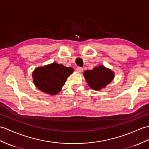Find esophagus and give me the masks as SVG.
<instances>
[{
    "label": "esophagus",
    "instance_id": "1",
    "mask_svg": "<svg viewBox=\"0 0 149 149\" xmlns=\"http://www.w3.org/2000/svg\"><path fill=\"white\" fill-rule=\"evenodd\" d=\"M77 71L78 72H79V73H81V72H82L83 71V68L82 67H77Z\"/></svg>",
    "mask_w": 149,
    "mask_h": 149
}]
</instances>
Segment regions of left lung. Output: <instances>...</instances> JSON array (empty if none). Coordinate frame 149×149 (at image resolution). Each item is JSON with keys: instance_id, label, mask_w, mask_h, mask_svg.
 <instances>
[{"instance_id": "left-lung-1", "label": "left lung", "mask_w": 149, "mask_h": 149, "mask_svg": "<svg viewBox=\"0 0 149 149\" xmlns=\"http://www.w3.org/2000/svg\"><path fill=\"white\" fill-rule=\"evenodd\" d=\"M83 75L88 86L96 91H100L106 88L115 77V74L112 70L102 65L92 70H85Z\"/></svg>"}]
</instances>
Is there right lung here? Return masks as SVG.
Masks as SVG:
<instances>
[{"instance_id": "add662e5", "label": "right lung", "mask_w": 149, "mask_h": 149, "mask_svg": "<svg viewBox=\"0 0 149 149\" xmlns=\"http://www.w3.org/2000/svg\"><path fill=\"white\" fill-rule=\"evenodd\" d=\"M73 72V68L54 62L37 67L32 72L33 81L41 91L47 95H56Z\"/></svg>"}]
</instances>
